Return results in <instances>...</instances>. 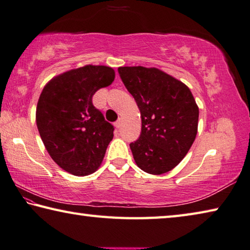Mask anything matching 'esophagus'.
Here are the masks:
<instances>
[{
	"mask_svg": "<svg viewBox=\"0 0 250 250\" xmlns=\"http://www.w3.org/2000/svg\"><path fill=\"white\" fill-rule=\"evenodd\" d=\"M114 126H115L116 128H120L122 126V120L120 118V120H117L115 123H114Z\"/></svg>",
	"mask_w": 250,
	"mask_h": 250,
	"instance_id": "obj_1",
	"label": "esophagus"
}]
</instances>
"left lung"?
<instances>
[{
    "label": "left lung",
    "instance_id": "1",
    "mask_svg": "<svg viewBox=\"0 0 250 250\" xmlns=\"http://www.w3.org/2000/svg\"><path fill=\"white\" fill-rule=\"evenodd\" d=\"M118 73L141 111V136L129 144L135 163L150 174L170 171L185 158L198 133L193 95L159 69L121 67Z\"/></svg>",
    "mask_w": 250,
    "mask_h": 250
}]
</instances>
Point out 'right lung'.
<instances>
[{
    "label": "right lung",
    "instance_id": "right-lung-1",
    "mask_svg": "<svg viewBox=\"0 0 250 250\" xmlns=\"http://www.w3.org/2000/svg\"><path fill=\"white\" fill-rule=\"evenodd\" d=\"M114 78L112 68L89 64L54 78L39 96L36 123L42 141L55 163L74 176L94 172L113 139L114 126L92 96Z\"/></svg>",
    "mask_w": 250,
    "mask_h": 250
}]
</instances>
